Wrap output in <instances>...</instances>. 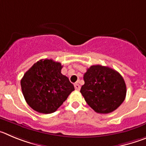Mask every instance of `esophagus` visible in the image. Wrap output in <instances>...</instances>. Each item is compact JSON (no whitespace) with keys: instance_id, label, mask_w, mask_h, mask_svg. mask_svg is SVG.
<instances>
[{"instance_id":"34e87169","label":"esophagus","mask_w":146,"mask_h":146,"mask_svg":"<svg viewBox=\"0 0 146 146\" xmlns=\"http://www.w3.org/2000/svg\"><path fill=\"white\" fill-rule=\"evenodd\" d=\"M74 87L76 90H80V89H81V86H80V85L78 84H75Z\"/></svg>"}]
</instances>
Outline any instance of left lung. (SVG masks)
Instances as JSON below:
<instances>
[{"mask_svg": "<svg viewBox=\"0 0 146 146\" xmlns=\"http://www.w3.org/2000/svg\"><path fill=\"white\" fill-rule=\"evenodd\" d=\"M84 84L80 92L95 112L109 113L124 102L127 86L116 70L100 65H92L84 73Z\"/></svg>", "mask_w": 146, "mask_h": 146, "instance_id": "8db88e82", "label": "left lung"}]
</instances>
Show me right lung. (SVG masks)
<instances>
[{
	"label": "right lung",
	"instance_id": "right-lung-1",
	"mask_svg": "<svg viewBox=\"0 0 146 146\" xmlns=\"http://www.w3.org/2000/svg\"><path fill=\"white\" fill-rule=\"evenodd\" d=\"M61 63L52 60H40L22 77L21 87L27 104L40 113H52L74 91L67 76L61 73Z\"/></svg>",
	"mask_w": 146,
	"mask_h": 146
}]
</instances>
